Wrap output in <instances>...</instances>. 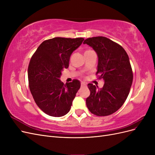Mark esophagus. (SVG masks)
<instances>
[{"mask_svg": "<svg viewBox=\"0 0 155 155\" xmlns=\"http://www.w3.org/2000/svg\"><path fill=\"white\" fill-rule=\"evenodd\" d=\"M86 86V84L84 83V82H81V87H85Z\"/></svg>", "mask_w": 155, "mask_h": 155, "instance_id": "obj_1", "label": "esophagus"}]
</instances>
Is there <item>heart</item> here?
<instances>
[{"mask_svg":"<svg viewBox=\"0 0 155 155\" xmlns=\"http://www.w3.org/2000/svg\"><path fill=\"white\" fill-rule=\"evenodd\" d=\"M87 51H88V50H87Z\"/></svg>","mask_w":155,"mask_h":155,"instance_id":"1","label":"heart"}]
</instances>
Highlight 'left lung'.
Returning a JSON list of instances; mask_svg holds the SVG:
<instances>
[{
    "label": "left lung",
    "mask_w": 155,
    "mask_h": 155,
    "mask_svg": "<svg viewBox=\"0 0 155 155\" xmlns=\"http://www.w3.org/2000/svg\"><path fill=\"white\" fill-rule=\"evenodd\" d=\"M97 55L96 74L104 80V87L88 84L91 94L86 100L92 114L105 116L113 114L123 105L132 85L133 74L129 56L120 45L105 37L85 39Z\"/></svg>",
    "instance_id": "obj_1"
}]
</instances>
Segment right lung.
Instances as JSON below:
<instances>
[{
	"label": "right lung",
	"mask_w": 155,
	"mask_h": 155,
	"mask_svg": "<svg viewBox=\"0 0 155 155\" xmlns=\"http://www.w3.org/2000/svg\"><path fill=\"white\" fill-rule=\"evenodd\" d=\"M83 38L54 37L42 43L31 58L28 69L29 87L40 109L51 116L61 117L70 111L81 87L77 79L64 84L60 80L70 58Z\"/></svg>",
	"instance_id": "1"
}]
</instances>
